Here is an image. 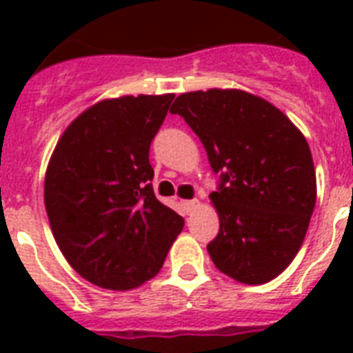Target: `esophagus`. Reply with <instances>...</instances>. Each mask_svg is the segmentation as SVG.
I'll return each mask as SVG.
<instances>
[{
    "instance_id": "34e87169",
    "label": "esophagus",
    "mask_w": 353,
    "mask_h": 353,
    "mask_svg": "<svg viewBox=\"0 0 353 353\" xmlns=\"http://www.w3.org/2000/svg\"><path fill=\"white\" fill-rule=\"evenodd\" d=\"M185 207H187V212H194L199 207V201L198 199H188V201H185Z\"/></svg>"
}]
</instances>
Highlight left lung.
Listing matches in <instances>:
<instances>
[{"instance_id":"1","label":"left lung","mask_w":353,"mask_h":353,"mask_svg":"<svg viewBox=\"0 0 353 353\" xmlns=\"http://www.w3.org/2000/svg\"><path fill=\"white\" fill-rule=\"evenodd\" d=\"M170 112L192 128L220 174L210 194L220 232L207 245L214 265L241 284L279 276L301 249L317 199L301 130L279 108L240 90L183 93Z\"/></svg>"}]
</instances>
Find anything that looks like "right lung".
I'll list each match as a JSON object with an SVG mask.
<instances>
[{
    "label": "right lung",
    "mask_w": 353,
    "mask_h": 353,
    "mask_svg": "<svg viewBox=\"0 0 353 353\" xmlns=\"http://www.w3.org/2000/svg\"><path fill=\"white\" fill-rule=\"evenodd\" d=\"M174 95L121 97L80 113L46 172L52 234L71 268L106 290L159 273L185 221L155 198L150 144Z\"/></svg>",
    "instance_id": "obj_1"
}]
</instances>
